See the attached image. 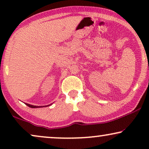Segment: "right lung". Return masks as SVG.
Segmentation results:
<instances>
[{
  "instance_id": "add662e5",
  "label": "right lung",
  "mask_w": 149,
  "mask_h": 149,
  "mask_svg": "<svg viewBox=\"0 0 149 149\" xmlns=\"http://www.w3.org/2000/svg\"><path fill=\"white\" fill-rule=\"evenodd\" d=\"M25 104L28 106V107H29L30 108H32V109H35V108H42V107H49V106H51V105L52 104H51L47 105V106H34V105L29 104H26V103H25Z\"/></svg>"
}]
</instances>
